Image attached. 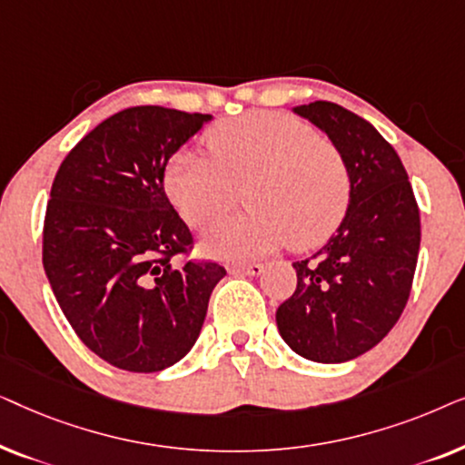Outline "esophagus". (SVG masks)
Listing matches in <instances>:
<instances>
[{"instance_id": "34e87169", "label": "esophagus", "mask_w": 465, "mask_h": 465, "mask_svg": "<svg viewBox=\"0 0 465 465\" xmlns=\"http://www.w3.org/2000/svg\"><path fill=\"white\" fill-rule=\"evenodd\" d=\"M232 275H250V277H258L264 272V264H234L231 266Z\"/></svg>"}]
</instances>
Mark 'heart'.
I'll list each match as a JSON object with an SVG mask.
<instances>
[{
	"label": "heart",
	"mask_w": 465,
	"mask_h": 465,
	"mask_svg": "<svg viewBox=\"0 0 465 465\" xmlns=\"http://www.w3.org/2000/svg\"><path fill=\"white\" fill-rule=\"evenodd\" d=\"M212 156L182 150L164 171L169 201L193 228H212L247 188L250 213L203 241L213 258L245 262L290 243L309 250L345 218L351 180L341 152L302 120L252 112L207 133Z\"/></svg>",
	"instance_id": "b5f03b06"
}]
</instances>
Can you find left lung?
Wrapping results in <instances>:
<instances>
[{"label": "left lung", "mask_w": 465, "mask_h": 465, "mask_svg": "<svg viewBox=\"0 0 465 465\" xmlns=\"http://www.w3.org/2000/svg\"><path fill=\"white\" fill-rule=\"evenodd\" d=\"M292 112L341 152L351 199L326 245L292 264L298 283L277 309V328L302 358L341 364L371 351L402 315L421 243L419 207L398 152L368 120L330 101Z\"/></svg>", "instance_id": "obj_1"}]
</instances>
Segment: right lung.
Listing matches in <instances>:
<instances>
[{"label":"right lung","mask_w":465,"mask_h":465,"mask_svg":"<svg viewBox=\"0 0 465 465\" xmlns=\"http://www.w3.org/2000/svg\"><path fill=\"white\" fill-rule=\"evenodd\" d=\"M212 114H114L61 163L44 220V271L80 341L129 372L173 366L199 339L224 266L171 258L193 234L164 194L169 158Z\"/></svg>","instance_id":"right-lung-1"}]
</instances>
